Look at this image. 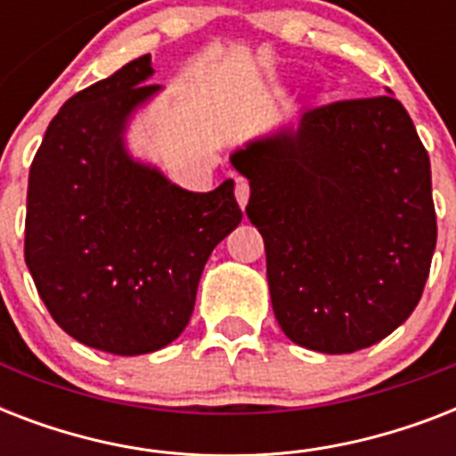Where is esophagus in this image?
I'll list each match as a JSON object with an SVG mask.
<instances>
[{
	"instance_id": "obj_1",
	"label": "esophagus",
	"mask_w": 456,
	"mask_h": 456,
	"mask_svg": "<svg viewBox=\"0 0 456 456\" xmlns=\"http://www.w3.org/2000/svg\"><path fill=\"white\" fill-rule=\"evenodd\" d=\"M236 200H239V206H241V210H246V206H248V196H250V186L246 179H236Z\"/></svg>"
}]
</instances>
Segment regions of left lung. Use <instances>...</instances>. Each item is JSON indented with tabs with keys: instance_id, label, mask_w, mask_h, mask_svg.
Wrapping results in <instances>:
<instances>
[{
	"instance_id": "left-lung-1",
	"label": "left lung",
	"mask_w": 456,
	"mask_h": 456,
	"mask_svg": "<svg viewBox=\"0 0 456 456\" xmlns=\"http://www.w3.org/2000/svg\"><path fill=\"white\" fill-rule=\"evenodd\" d=\"M229 160L248 179L272 310L296 346L354 353L410 317L438 227L431 160L395 96L314 109Z\"/></svg>"
}]
</instances>
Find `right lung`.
<instances>
[{"mask_svg": "<svg viewBox=\"0 0 456 456\" xmlns=\"http://www.w3.org/2000/svg\"><path fill=\"white\" fill-rule=\"evenodd\" d=\"M151 56L70 96L28 179L25 265L53 322L110 354L170 346L191 319L208 257L239 227L234 179L186 191L132 156L127 130L160 94Z\"/></svg>", "mask_w": 456, "mask_h": 456, "instance_id": "right-lung-1", "label": "right lung"}]
</instances>
